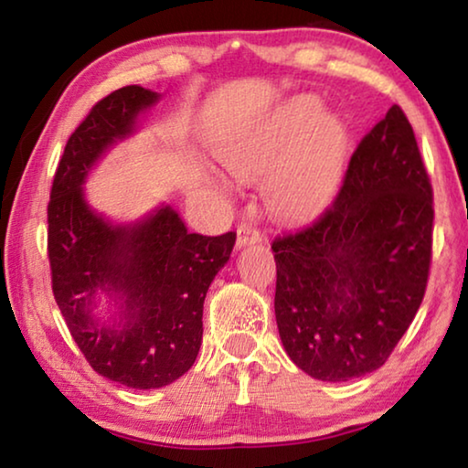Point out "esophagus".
Returning a JSON list of instances; mask_svg holds the SVG:
<instances>
[{"mask_svg": "<svg viewBox=\"0 0 468 468\" xmlns=\"http://www.w3.org/2000/svg\"><path fill=\"white\" fill-rule=\"evenodd\" d=\"M258 241H262V235L256 227L248 225V222H243V225L237 227V246L243 248L248 246V243H258Z\"/></svg>", "mask_w": 468, "mask_h": 468, "instance_id": "1", "label": "esophagus"}]
</instances>
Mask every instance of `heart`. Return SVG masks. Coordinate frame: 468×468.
Returning <instances> with one entry per match:
<instances>
[{
    "label": "heart",
    "instance_id": "obj_1",
    "mask_svg": "<svg viewBox=\"0 0 468 468\" xmlns=\"http://www.w3.org/2000/svg\"><path fill=\"white\" fill-rule=\"evenodd\" d=\"M321 101L300 95L281 106L262 127L222 152V165L241 181H262L269 212L303 220L327 204L346 154V129L321 116Z\"/></svg>",
    "mask_w": 468,
    "mask_h": 468
}]
</instances>
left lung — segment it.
<instances>
[{
  "label": "left lung",
  "mask_w": 468,
  "mask_h": 468,
  "mask_svg": "<svg viewBox=\"0 0 468 468\" xmlns=\"http://www.w3.org/2000/svg\"><path fill=\"white\" fill-rule=\"evenodd\" d=\"M431 243V183L410 122L391 106L331 206L272 241L274 316L293 365L333 383L383 367L425 295Z\"/></svg>",
  "instance_id": "left-lung-1"
}]
</instances>
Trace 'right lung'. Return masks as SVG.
I'll use <instances>...</instances> for the list:
<instances>
[{
	"mask_svg": "<svg viewBox=\"0 0 468 468\" xmlns=\"http://www.w3.org/2000/svg\"><path fill=\"white\" fill-rule=\"evenodd\" d=\"M158 98L129 85L95 103L64 147L48 206L51 289L70 335L95 373L135 389L165 388L194 367L206 292L235 246L233 231L189 233L170 206L112 225L85 202L89 170ZM98 291L117 298L114 325L92 316Z\"/></svg>",
	"mask_w": 468,
	"mask_h": 468,
	"instance_id": "right-lung-1",
	"label": "right lung"
}]
</instances>
